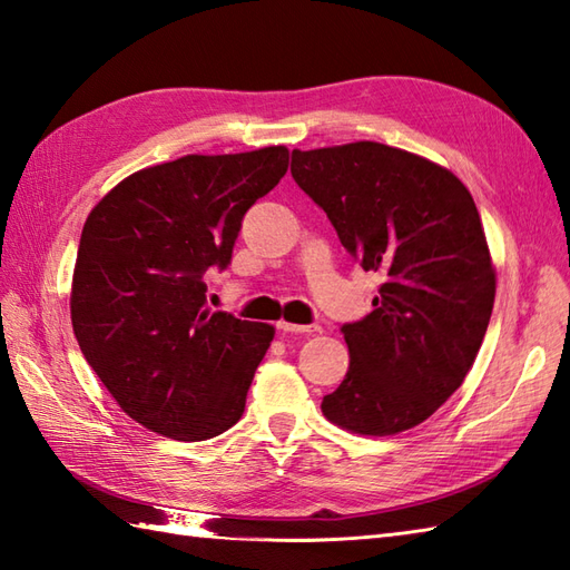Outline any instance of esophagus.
<instances>
[{
  "mask_svg": "<svg viewBox=\"0 0 570 570\" xmlns=\"http://www.w3.org/2000/svg\"><path fill=\"white\" fill-rule=\"evenodd\" d=\"M276 331L278 333H318L321 328H318V325H296V323L278 321L276 323Z\"/></svg>",
  "mask_w": 570,
  "mask_h": 570,
  "instance_id": "esophagus-1",
  "label": "esophagus"
}]
</instances>
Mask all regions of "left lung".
Returning a JSON list of instances; mask_svg holds the SVG:
<instances>
[{"mask_svg":"<svg viewBox=\"0 0 570 570\" xmlns=\"http://www.w3.org/2000/svg\"><path fill=\"white\" fill-rule=\"evenodd\" d=\"M292 176L350 257L384 278L374 311L341 328L350 367L323 414L365 435L414 429L463 384L492 316L475 200L451 171L377 141L294 149Z\"/></svg>","mask_w":570,"mask_h":570,"instance_id":"1","label":"left lung"}]
</instances>
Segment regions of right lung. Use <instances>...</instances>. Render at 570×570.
<instances>
[{
    "label": "right lung",
    "mask_w": 570,
    "mask_h": 570,
    "mask_svg": "<svg viewBox=\"0 0 570 570\" xmlns=\"http://www.w3.org/2000/svg\"><path fill=\"white\" fill-rule=\"evenodd\" d=\"M288 168L284 147L144 168L82 227L70 318L88 365L127 416L205 441L239 421L274 328L210 311L205 272L227 269L242 217Z\"/></svg>",
    "instance_id": "right-lung-1"
}]
</instances>
